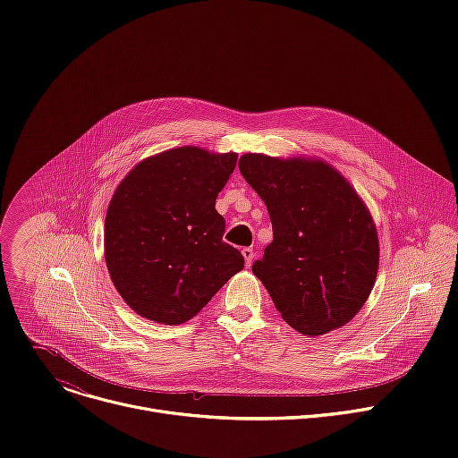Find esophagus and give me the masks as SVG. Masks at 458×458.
<instances>
[{"label":"esophagus","instance_id":"1","mask_svg":"<svg viewBox=\"0 0 458 458\" xmlns=\"http://www.w3.org/2000/svg\"><path fill=\"white\" fill-rule=\"evenodd\" d=\"M241 253H242V257H244V263H246V267L250 268V265H251V260H253V250L251 248H242L241 250Z\"/></svg>","mask_w":458,"mask_h":458}]
</instances>
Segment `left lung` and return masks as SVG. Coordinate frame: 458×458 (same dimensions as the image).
<instances>
[{"mask_svg":"<svg viewBox=\"0 0 458 458\" xmlns=\"http://www.w3.org/2000/svg\"><path fill=\"white\" fill-rule=\"evenodd\" d=\"M265 201L274 241L251 267L281 317L318 337L348 324L368 301L378 272L375 221L352 182L311 156L239 159Z\"/></svg>","mask_w":458,"mask_h":458,"instance_id":"1","label":"left lung"}]
</instances>
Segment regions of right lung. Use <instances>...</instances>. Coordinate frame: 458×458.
Wrapping results in <instances>:
<instances>
[{"instance_id":"1","label":"right lung","mask_w":458,"mask_h":458,"mask_svg":"<svg viewBox=\"0 0 458 458\" xmlns=\"http://www.w3.org/2000/svg\"><path fill=\"white\" fill-rule=\"evenodd\" d=\"M235 152L177 147L140 161L115 186L105 217V263L123 301L143 318L182 324L244 268L223 242L216 210Z\"/></svg>"}]
</instances>
